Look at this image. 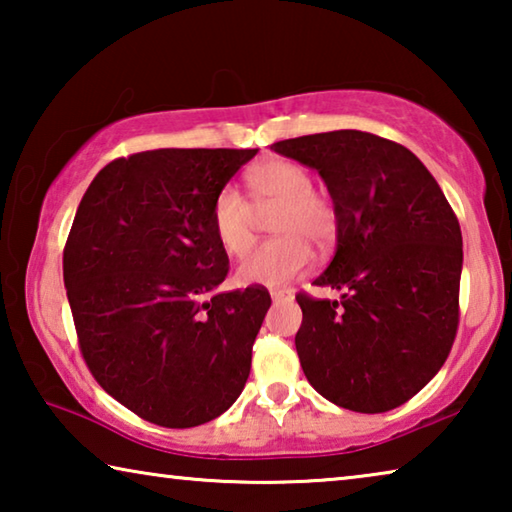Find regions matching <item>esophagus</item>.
<instances>
[{"instance_id":"34e87169","label":"esophagus","mask_w":512,"mask_h":512,"mask_svg":"<svg viewBox=\"0 0 512 512\" xmlns=\"http://www.w3.org/2000/svg\"><path fill=\"white\" fill-rule=\"evenodd\" d=\"M271 298H273V302H282V300H291L293 298V293L291 291H271Z\"/></svg>"}]
</instances>
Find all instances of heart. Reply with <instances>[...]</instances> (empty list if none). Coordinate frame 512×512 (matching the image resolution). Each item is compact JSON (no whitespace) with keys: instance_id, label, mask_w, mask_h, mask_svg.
<instances>
[{"instance_id":"1","label":"heart","mask_w":512,"mask_h":512,"mask_svg":"<svg viewBox=\"0 0 512 512\" xmlns=\"http://www.w3.org/2000/svg\"><path fill=\"white\" fill-rule=\"evenodd\" d=\"M253 201L237 185L219 189L212 203V228L223 250L244 257L256 240L258 212H278L272 229L278 237L239 266L246 284L280 287L307 271L311 248H329L339 232V212L332 198L314 189V176L302 164L273 158L250 171Z\"/></svg>"}]
</instances>
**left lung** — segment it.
<instances>
[{
  "label": "left lung",
  "instance_id": "left-lung-1",
  "mask_svg": "<svg viewBox=\"0 0 512 512\" xmlns=\"http://www.w3.org/2000/svg\"><path fill=\"white\" fill-rule=\"evenodd\" d=\"M316 169L339 212L336 253L298 293L296 350L325 400L359 413L409 402L443 368L458 329L463 237L452 205L406 146L363 131L275 142Z\"/></svg>",
  "mask_w": 512,
  "mask_h": 512
}]
</instances>
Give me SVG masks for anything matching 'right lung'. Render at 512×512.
Segmentation results:
<instances>
[{
  "label": "right lung",
  "mask_w": 512,
  "mask_h": 512,
  "mask_svg": "<svg viewBox=\"0 0 512 512\" xmlns=\"http://www.w3.org/2000/svg\"><path fill=\"white\" fill-rule=\"evenodd\" d=\"M257 149H155L106 164L76 210L63 277L83 359L126 409L169 429L235 404L271 307L264 287L214 293L228 255L219 189Z\"/></svg>",
  "instance_id": "add662e5"
}]
</instances>
